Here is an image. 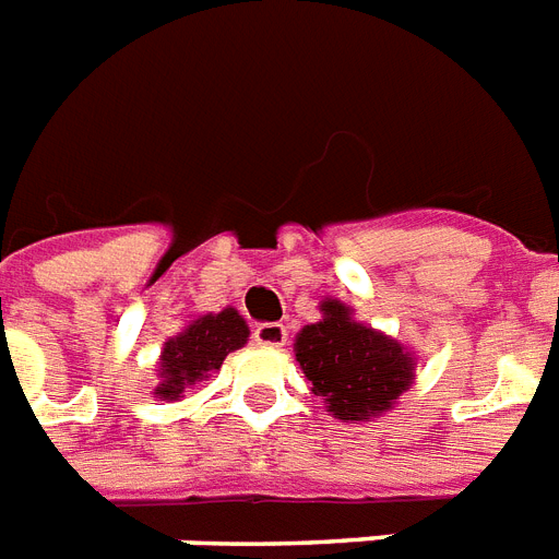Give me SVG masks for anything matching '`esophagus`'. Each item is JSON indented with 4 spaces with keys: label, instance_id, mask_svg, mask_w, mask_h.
Here are the masks:
<instances>
[{
    "label": "esophagus",
    "instance_id": "esophagus-1",
    "mask_svg": "<svg viewBox=\"0 0 559 559\" xmlns=\"http://www.w3.org/2000/svg\"><path fill=\"white\" fill-rule=\"evenodd\" d=\"M252 340L263 348H284L287 345V328L278 322H270V324H258L252 333Z\"/></svg>",
    "mask_w": 559,
    "mask_h": 559
}]
</instances>
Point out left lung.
Wrapping results in <instances>:
<instances>
[{"label": "left lung", "instance_id": "8db88e82", "mask_svg": "<svg viewBox=\"0 0 559 559\" xmlns=\"http://www.w3.org/2000/svg\"><path fill=\"white\" fill-rule=\"evenodd\" d=\"M322 322L307 324L296 340V359L313 382V394L340 420L382 415L415 380V359L403 345L350 319L336 298L322 305Z\"/></svg>", "mask_w": 559, "mask_h": 559}]
</instances>
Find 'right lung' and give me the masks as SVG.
<instances>
[{
	"instance_id": "1",
	"label": "right lung",
	"mask_w": 559,
	"mask_h": 559,
	"mask_svg": "<svg viewBox=\"0 0 559 559\" xmlns=\"http://www.w3.org/2000/svg\"><path fill=\"white\" fill-rule=\"evenodd\" d=\"M246 340H249V328L231 307H226L223 313L200 316L179 336L165 342L156 397L179 400L188 385L202 380L209 371H217L231 350L243 348Z\"/></svg>"
}]
</instances>
